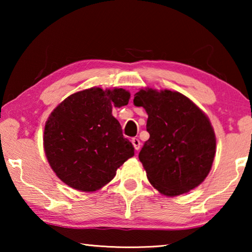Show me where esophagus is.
I'll use <instances>...</instances> for the list:
<instances>
[{"label":"esophagus","mask_w":252,"mask_h":252,"mask_svg":"<svg viewBox=\"0 0 252 252\" xmlns=\"http://www.w3.org/2000/svg\"><path fill=\"white\" fill-rule=\"evenodd\" d=\"M132 144H133V147L136 151H138L140 147H141V142H140V140L138 138H132Z\"/></svg>","instance_id":"esophagus-1"}]
</instances>
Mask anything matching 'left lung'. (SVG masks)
I'll use <instances>...</instances> for the list:
<instances>
[{
	"label": "left lung",
	"instance_id": "8db88e82",
	"mask_svg": "<svg viewBox=\"0 0 252 252\" xmlns=\"http://www.w3.org/2000/svg\"><path fill=\"white\" fill-rule=\"evenodd\" d=\"M150 134L139 153L151 185L169 197L194 189L210 172L216 136L208 117L181 93L152 89L134 94Z\"/></svg>",
	"mask_w": 252,
	"mask_h": 252
}]
</instances>
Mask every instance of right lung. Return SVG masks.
Segmentation results:
<instances>
[{
    "instance_id": "add662e5",
    "label": "right lung",
    "mask_w": 252,
    "mask_h": 252,
    "mask_svg": "<svg viewBox=\"0 0 252 252\" xmlns=\"http://www.w3.org/2000/svg\"><path fill=\"white\" fill-rule=\"evenodd\" d=\"M125 89L91 88L67 96L51 113L44 129L46 158L61 180L73 189L91 192L116 176L133 157L112 108L126 105Z\"/></svg>"
}]
</instances>
